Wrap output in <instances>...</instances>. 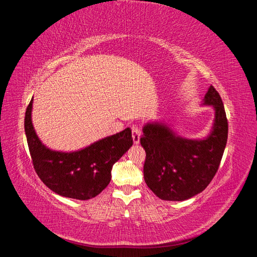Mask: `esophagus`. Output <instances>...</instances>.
<instances>
[{"label": "esophagus", "instance_id": "34e87169", "mask_svg": "<svg viewBox=\"0 0 257 257\" xmlns=\"http://www.w3.org/2000/svg\"><path fill=\"white\" fill-rule=\"evenodd\" d=\"M141 135H142V132L138 126L136 125L132 126V137H133V142L135 145L139 144V141H141Z\"/></svg>", "mask_w": 257, "mask_h": 257}]
</instances>
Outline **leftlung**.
Listing matches in <instances>:
<instances>
[{
	"label": "left lung",
	"mask_w": 257,
	"mask_h": 257,
	"mask_svg": "<svg viewBox=\"0 0 257 257\" xmlns=\"http://www.w3.org/2000/svg\"><path fill=\"white\" fill-rule=\"evenodd\" d=\"M200 105L211 106L214 112L205 137H183L162 120L148 121L143 127L145 181L163 200L182 201L197 195L211 182L220 166L228 124L221 96L212 85Z\"/></svg>",
	"instance_id": "obj_1"
}]
</instances>
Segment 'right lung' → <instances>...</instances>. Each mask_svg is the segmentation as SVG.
Returning a JSON list of instances; mask_svg holds the SVG:
<instances>
[{"mask_svg":"<svg viewBox=\"0 0 257 257\" xmlns=\"http://www.w3.org/2000/svg\"><path fill=\"white\" fill-rule=\"evenodd\" d=\"M33 97L27 108L25 131L35 172L48 188L63 197H95L111 180V169L133 145L127 127L75 151L50 149L37 136L32 122Z\"/></svg>","mask_w":257,"mask_h":257,"instance_id":"right-lung-1","label":"right lung"}]
</instances>
